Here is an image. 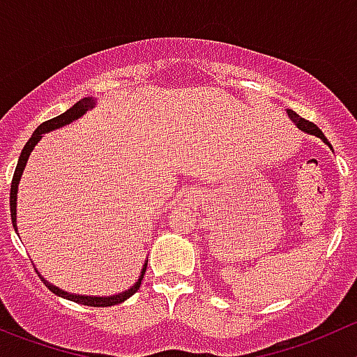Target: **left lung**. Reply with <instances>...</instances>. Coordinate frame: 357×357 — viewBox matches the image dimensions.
Wrapping results in <instances>:
<instances>
[{"instance_id":"obj_1","label":"left lung","mask_w":357,"mask_h":357,"mask_svg":"<svg viewBox=\"0 0 357 357\" xmlns=\"http://www.w3.org/2000/svg\"><path fill=\"white\" fill-rule=\"evenodd\" d=\"M287 115H289L291 121H293L294 124H296L301 131H305V133L315 135V137H319V138H321L322 142H324V144H328L329 147H331V144H329V142H328V138H326L324 135H322V131L319 130V128H317V126L314 124V122H308L307 119L300 117V115H298L296 112H294V110H287Z\"/></svg>"}]
</instances>
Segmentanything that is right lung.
<instances>
[{"label":"right lung","mask_w":357,"mask_h":357,"mask_svg":"<svg viewBox=\"0 0 357 357\" xmlns=\"http://www.w3.org/2000/svg\"><path fill=\"white\" fill-rule=\"evenodd\" d=\"M94 103H96V100H94V98H82V100L77 101V103H75L70 110L64 112V114L57 115V117H54V119H50V121H45L43 124H40L38 128L35 130V133H33V137L28 140V144L24 145L22 152H20L19 162H17L15 173H13L12 185H10V215H12V222H13V227H15V229H17V188H19L20 176H22V172H24V168H26V162H28V158H29V154H31V151L35 149V145L42 140L43 133H49V131L57 130V128H63V126L73 122L75 119L82 117V115L86 114L89 108L94 107ZM145 270H147V263L144 264L140 277H138V280L130 287V289L122 291V293L114 294V296H107V298L77 296V294L64 293L63 289L52 286V284H49L47 280H43V284H45V286L49 287L54 294H57V296H61V298H66V300L75 301V303L87 305V307H112V305H119V303H122V301H126L128 298L133 296V294L140 289V284H142V280H144Z\"/></svg>","instance_id":"add662e5"}]
</instances>
